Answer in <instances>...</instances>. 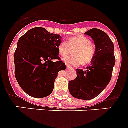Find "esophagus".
Here are the masks:
<instances>
[{
    "mask_svg": "<svg viewBox=\"0 0 128 128\" xmlns=\"http://www.w3.org/2000/svg\"><path fill=\"white\" fill-rule=\"evenodd\" d=\"M67 69H72V67H70V66H69V65H67Z\"/></svg>",
    "mask_w": 128,
    "mask_h": 128,
    "instance_id": "1",
    "label": "esophagus"
}]
</instances>
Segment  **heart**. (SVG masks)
Here are the masks:
<instances>
[{"label":"heart","mask_w":128,"mask_h":128,"mask_svg":"<svg viewBox=\"0 0 128 128\" xmlns=\"http://www.w3.org/2000/svg\"><path fill=\"white\" fill-rule=\"evenodd\" d=\"M90 40L84 36L71 37L65 42H61L58 46V54L62 58H65L69 54V48L72 49L73 56L67 57L63 59L66 65H78L88 64L92 60L94 56V50L90 44Z\"/></svg>","instance_id":"1"}]
</instances>
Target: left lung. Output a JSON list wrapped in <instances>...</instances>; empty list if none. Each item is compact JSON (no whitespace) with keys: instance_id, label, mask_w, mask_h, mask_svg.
<instances>
[{"instance_id":"1","label":"left lung","mask_w":128,"mask_h":128,"mask_svg":"<svg viewBox=\"0 0 128 128\" xmlns=\"http://www.w3.org/2000/svg\"><path fill=\"white\" fill-rule=\"evenodd\" d=\"M84 34L90 36L95 45L94 56L86 70L76 69L77 76L69 82L72 96L84 100H91L102 92L108 85L115 65L114 44L104 32L92 28Z\"/></svg>"}]
</instances>
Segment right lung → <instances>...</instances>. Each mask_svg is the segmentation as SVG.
<instances>
[{
	"instance_id": "add662e5",
	"label": "right lung",
	"mask_w": 128,
	"mask_h": 128,
	"mask_svg": "<svg viewBox=\"0 0 128 128\" xmlns=\"http://www.w3.org/2000/svg\"><path fill=\"white\" fill-rule=\"evenodd\" d=\"M61 42L60 36L42 27L32 28L18 40L14 53L15 76L21 88L30 96L50 95L58 72L66 69L58 56Z\"/></svg>"
}]
</instances>
